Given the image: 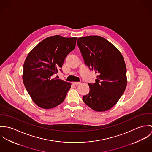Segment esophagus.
<instances>
[{
    "mask_svg": "<svg viewBox=\"0 0 152 152\" xmlns=\"http://www.w3.org/2000/svg\"><path fill=\"white\" fill-rule=\"evenodd\" d=\"M80 83V82H73V84L75 85H79Z\"/></svg>",
    "mask_w": 152,
    "mask_h": 152,
    "instance_id": "1",
    "label": "esophagus"
}]
</instances>
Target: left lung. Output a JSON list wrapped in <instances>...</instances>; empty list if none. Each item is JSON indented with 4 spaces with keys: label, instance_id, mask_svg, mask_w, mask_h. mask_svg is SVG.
<instances>
[{
    "label": "left lung",
    "instance_id": "1",
    "mask_svg": "<svg viewBox=\"0 0 152 152\" xmlns=\"http://www.w3.org/2000/svg\"><path fill=\"white\" fill-rule=\"evenodd\" d=\"M84 64L98 75L94 83H88L90 91L83 100L96 111L110 110L118 102L126 87V68L117 48L104 38L91 35L77 41Z\"/></svg>",
    "mask_w": 152,
    "mask_h": 152
}]
</instances>
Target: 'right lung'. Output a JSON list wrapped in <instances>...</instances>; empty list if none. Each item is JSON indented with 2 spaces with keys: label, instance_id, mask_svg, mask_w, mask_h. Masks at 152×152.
Here are the masks:
<instances>
[{
  "label": "right lung",
  "instance_id": "obj_1",
  "mask_svg": "<svg viewBox=\"0 0 152 152\" xmlns=\"http://www.w3.org/2000/svg\"><path fill=\"white\" fill-rule=\"evenodd\" d=\"M77 37L56 35L44 39L27 55L23 66V80L34 102L50 109L64 101L71 83L53 77L62 70L65 59L75 48Z\"/></svg>",
  "mask_w": 152,
  "mask_h": 152
}]
</instances>
